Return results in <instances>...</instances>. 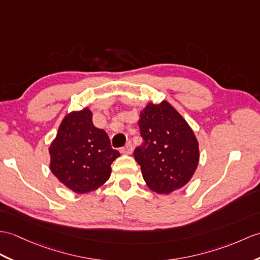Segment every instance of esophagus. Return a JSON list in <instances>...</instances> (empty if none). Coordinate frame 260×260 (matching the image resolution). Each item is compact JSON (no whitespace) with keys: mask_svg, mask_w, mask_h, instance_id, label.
Instances as JSON below:
<instances>
[{"mask_svg":"<svg viewBox=\"0 0 260 260\" xmlns=\"http://www.w3.org/2000/svg\"><path fill=\"white\" fill-rule=\"evenodd\" d=\"M120 152H122L125 155H131L133 153V145H132V143L128 142L127 144H126L125 146L122 149H120Z\"/></svg>","mask_w":260,"mask_h":260,"instance_id":"1","label":"esophagus"}]
</instances>
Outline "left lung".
Instances as JSON below:
<instances>
[{
  "mask_svg": "<svg viewBox=\"0 0 260 260\" xmlns=\"http://www.w3.org/2000/svg\"><path fill=\"white\" fill-rule=\"evenodd\" d=\"M138 127L143 143L134 157L148 188L167 195L188 184L198 166L199 145L185 118L167 101L149 102Z\"/></svg>",
  "mask_w": 260,
  "mask_h": 260,
  "instance_id": "1",
  "label": "left lung"
}]
</instances>
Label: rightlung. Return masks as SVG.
Returning <instances> with one entry per match:
<instances>
[{
	"mask_svg": "<svg viewBox=\"0 0 260 260\" xmlns=\"http://www.w3.org/2000/svg\"><path fill=\"white\" fill-rule=\"evenodd\" d=\"M92 118L88 107L66 114L48 147L51 172L76 194L104 185L111 176V164L119 157L106 132L95 127Z\"/></svg>",
	"mask_w": 260,
	"mask_h": 260,
	"instance_id": "add662e5",
	"label": "right lung"
}]
</instances>
